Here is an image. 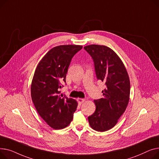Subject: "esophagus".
Wrapping results in <instances>:
<instances>
[{
  "label": "esophagus",
  "mask_w": 159,
  "mask_h": 159,
  "mask_svg": "<svg viewBox=\"0 0 159 159\" xmlns=\"http://www.w3.org/2000/svg\"><path fill=\"white\" fill-rule=\"evenodd\" d=\"M85 99H83V98H78L77 99V101H78V103L80 104V105H81L83 102L85 101Z\"/></svg>",
  "instance_id": "34e87169"
}]
</instances>
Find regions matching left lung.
I'll list each match as a JSON object with an SVG mask.
<instances>
[{"mask_svg":"<svg viewBox=\"0 0 159 159\" xmlns=\"http://www.w3.org/2000/svg\"><path fill=\"white\" fill-rule=\"evenodd\" d=\"M94 63L98 80L104 82L103 98L94 101V113L88 117L92 129L105 132L117 123L128 106L130 83L125 65L117 54L105 45H90L84 47Z\"/></svg>","mask_w":159,"mask_h":159,"instance_id":"1","label":"left lung"}]
</instances>
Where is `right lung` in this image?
I'll use <instances>...</instances> for the list:
<instances>
[{
	"mask_svg": "<svg viewBox=\"0 0 159 159\" xmlns=\"http://www.w3.org/2000/svg\"><path fill=\"white\" fill-rule=\"evenodd\" d=\"M83 48L81 45H63L54 47L39 62L31 86L34 105L45 122L55 129L67 127L73 119L78 102L60 95L65 83L72 57Z\"/></svg>",
	"mask_w": 159,
	"mask_h": 159,
	"instance_id": "right-lung-1",
	"label": "right lung"
}]
</instances>
